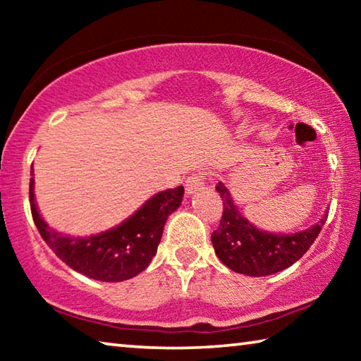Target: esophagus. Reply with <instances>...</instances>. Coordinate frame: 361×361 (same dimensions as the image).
<instances>
[{
  "label": "esophagus",
  "mask_w": 361,
  "mask_h": 361,
  "mask_svg": "<svg viewBox=\"0 0 361 361\" xmlns=\"http://www.w3.org/2000/svg\"><path fill=\"white\" fill-rule=\"evenodd\" d=\"M185 186H186L185 188L186 189V194L191 195L195 191H199V189L204 188V178H202V176H199V175L189 176V178L186 180V185Z\"/></svg>",
  "instance_id": "1"
}]
</instances>
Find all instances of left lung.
<instances>
[{
    "label": "left lung",
    "mask_w": 361,
    "mask_h": 361,
    "mask_svg": "<svg viewBox=\"0 0 361 361\" xmlns=\"http://www.w3.org/2000/svg\"><path fill=\"white\" fill-rule=\"evenodd\" d=\"M216 191L223 200V216L212 234L213 248L226 267L243 276H272L295 264L319 237L328 218L325 213L317 224L293 234L267 232L242 215L221 181L216 185Z\"/></svg>",
    "instance_id": "left-lung-1"
}]
</instances>
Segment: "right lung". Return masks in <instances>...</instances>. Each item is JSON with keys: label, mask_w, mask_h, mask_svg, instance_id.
Returning <instances> with one entry per match:
<instances>
[{"label": "right lung", "mask_w": 361, "mask_h": 361, "mask_svg": "<svg viewBox=\"0 0 361 361\" xmlns=\"http://www.w3.org/2000/svg\"><path fill=\"white\" fill-rule=\"evenodd\" d=\"M183 194V186L161 191L114 228L95 235L75 237L57 232L42 219L35 200V180H30L33 221L47 247L73 271L100 282L129 280L149 266L167 218L181 205Z\"/></svg>", "instance_id": "add662e5"}]
</instances>
